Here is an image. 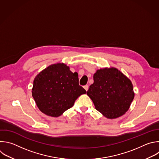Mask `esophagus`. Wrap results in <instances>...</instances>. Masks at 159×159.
Instances as JSON below:
<instances>
[{
    "instance_id": "esophagus-1",
    "label": "esophagus",
    "mask_w": 159,
    "mask_h": 159,
    "mask_svg": "<svg viewBox=\"0 0 159 159\" xmlns=\"http://www.w3.org/2000/svg\"><path fill=\"white\" fill-rule=\"evenodd\" d=\"M84 89H85L86 91H87L88 89H89V85H85L84 86Z\"/></svg>"
}]
</instances>
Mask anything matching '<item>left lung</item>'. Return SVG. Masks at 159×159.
<instances>
[{"label": "left lung", "instance_id": "obj_1", "mask_svg": "<svg viewBox=\"0 0 159 159\" xmlns=\"http://www.w3.org/2000/svg\"><path fill=\"white\" fill-rule=\"evenodd\" d=\"M95 108L104 117L114 119L124 115L134 98L133 84L115 67L100 69L93 74V83L87 92Z\"/></svg>", "mask_w": 159, "mask_h": 159}]
</instances>
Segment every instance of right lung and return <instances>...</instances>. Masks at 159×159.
<instances>
[{"label":"right lung","instance_id":"add662e5","mask_svg":"<svg viewBox=\"0 0 159 159\" xmlns=\"http://www.w3.org/2000/svg\"><path fill=\"white\" fill-rule=\"evenodd\" d=\"M86 90L79 84L77 72L73 73L64 63L52 64L34 80L32 95L39 109L44 114L58 117L71 108Z\"/></svg>","mask_w":159,"mask_h":159}]
</instances>
